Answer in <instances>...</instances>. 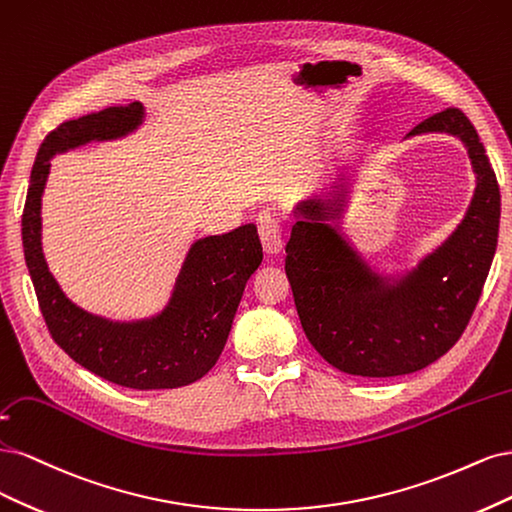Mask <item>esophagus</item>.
Listing matches in <instances>:
<instances>
[{
	"instance_id": "esophagus-1",
	"label": "esophagus",
	"mask_w": 512,
	"mask_h": 512,
	"mask_svg": "<svg viewBox=\"0 0 512 512\" xmlns=\"http://www.w3.org/2000/svg\"><path fill=\"white\" fill-rule=\"evenodd\" d=\"M257 232L261 238V246L266 255L276 257L280 251H283L285 240H283V229H280L278 221L272 217V214L263 212L257 217Z\"/></svg>"
}]
</instances>
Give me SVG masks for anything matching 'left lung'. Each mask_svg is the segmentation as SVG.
<instances>
[{
  "mask_svg": "<svg viewBox=\"0 0 512 512\" xmlns=\"http://www.w3.org/2000/svg\"><path fill=\"white\" fill-rule=\"evenodd\" d=\"M447 134L464 144L474 193L453 232L415 266L378 270L344 232L357 168L293 206L285 272L304 334L340 372L389 378L423 370L464 334L498 246L500 187L485 146L449 108L406 134ZM361 163V161H359Z\"/></svg>",
  "mask_w": 512,
  "mask_h": 512,
  "instance_id": "8db88e82",
  "label": "left lung"
}]
</instances>
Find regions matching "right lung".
<instances>
[{
	"instance_id": "add662e5",
	"label": "right lung",
	"mask_w": 512,
	"mask_h": 512,
	"mask_svg": "<svg viewBox=\"0 0 512 512\" xmlns=\"http://www.w3.org/2000/svg\"><path fill=\"white\" fill-rule=\"evenodd\" d=\"M140 102L61 123L42 142L23 210L25 263L53 340L76 364L129 389L191 385L217 364L242 293L263 259L255 225L191 242L170 298L151 317L114 321L74 304L42 249V195L51 159L89 142L121 140L144 125Z\"/></svg>"
}]
</instances>
